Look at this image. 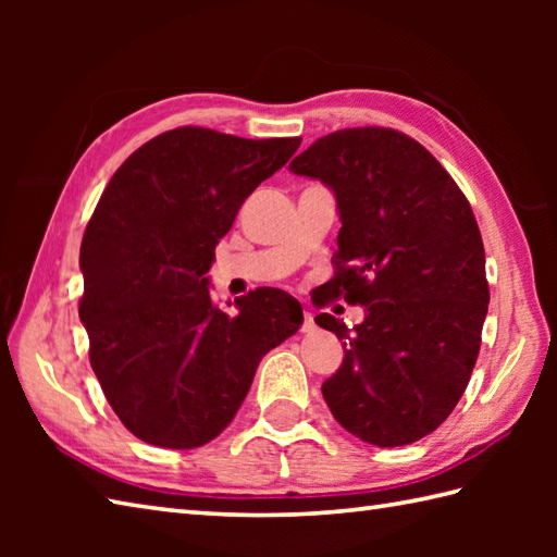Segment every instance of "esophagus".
<instances>
[{
	"instance_id": "esophagus-1",
	"label": "esophagus",
	"mask_w": 557,
	"mask_h": 557,
	"mask_svg": "<svg viewBox=\"0 0 557 557\" xmlns=\"http://www.w3.org/2000/svg\"><path fill=\"white\" fill-rule=\"evenodd\" d=\"M304 330H306V333H309V330H313L315 327V321H313V313L309 311V309H306L304 311V325H301Z\"/></svg>"
}]
</instances>
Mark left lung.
<instances>
[{
  "label": "left lung",
  "instance_id": "1",
  "mask_svg": "<svg viewBox=\"0 0 557 557\" xmlns=\"http://www.w3.org/2000/svg\"><path fill=\"white\" fill-rule=\"evenodd\" d=\"M294 174L333 188L342 230L325 289L366 309L323 397L345 429L377 447L433 433L465 395L488 313L486 253L474 212L419 140L361 126L318 138Z\"/></svg>",
  "mask_w": 557,
  "mask_h": 557
}]
</instances>
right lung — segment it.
Returning <instances> with one entry per match:
<instances>
[{
	"label": "right lung",
	"instance_id": "add662e5",
	"mask_svg": "<svg viewBox=\"0 0 557 557\" xmlns=\"http://www.w3.org/2000/svg\"><path fill=\"white\" fill-rule=\"evenodd\" d=\"M301 138L182 126L128 156L83 234L78 315L116 417L144 443L191 449L239 411L260 359L297 333L301 304L260 287L230 315L208 270L244 200Z\"/></svg>",
	"mask_w": 557,
	"mask_h": 557
}]
</instances>
